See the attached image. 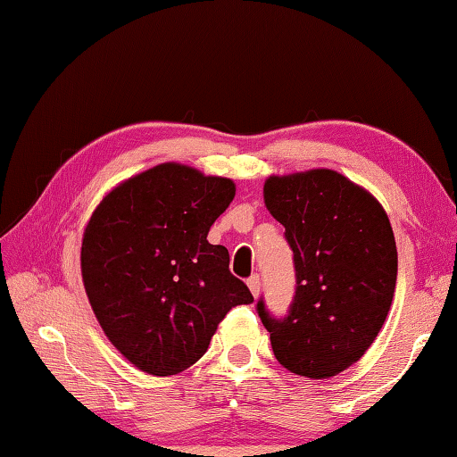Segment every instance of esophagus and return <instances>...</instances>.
Listing matches in <instances>:
<instances>
[{
    "instance_id": "esophagus-1",
    "label": "esophagus",
    "mask_w": 457,
    "mask_h": 457,
    "mask_svg": "<svg viewBox=\"0 0 457 457\" xmlns=\"http://www.w3.org/2000/svg\"><path fill=\"white\" fill-rule=\"evenodd\" d=\"M247 288H250L253 298L260 296V276L258 274H253L252 278H247Z\"/></svg>"
}]
</instances>
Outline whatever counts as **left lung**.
<instances>
[{
	"mask_svg": "<svg viewBox=\"0 0 457 457\" xmlns=\"http://www.w3.org/2000/svg\"><path fill=\"white\" fill-rule=\"evenodd\" d=\"M264 204L284 226L296 294L284 319L258 303L278 362L290 373L328 378L357 362L389 314L397 245L383 205L332 169L272 175Z\"/></svg>",
	"mask_w": 457,
	"mask_h": 457,
	"instance_id": "left-lung-1",
	"label": "left lung"
}]
</instances>
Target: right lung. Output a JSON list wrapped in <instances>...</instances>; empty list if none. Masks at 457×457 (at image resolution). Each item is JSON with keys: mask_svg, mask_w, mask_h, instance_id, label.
<instances>
[{"mask_svg": "<svg viewBox=\"0 0 457 457\" xmlns=\"http://www.w3.org/2000/svg\"><path fill=\"white\" fill-rule=\"evenodd\" d=\"M236 185L163 163L117 185L92 213L80 266L92 311L122 357L167 377L204 357L231 308L253 303L207 242Z\"/></svg>", "mask_w": 457, "mask_h": 457, "instance_id": "right-lung-1", "label": "right lung"}]
</instances>
